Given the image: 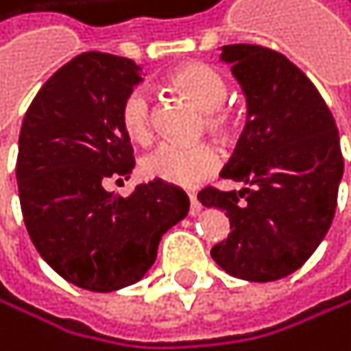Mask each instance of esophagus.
<instances>
[{"instance_id": "34e87169", "label": "esophagus", "mask_w": 351, "mask_h": 351, "mask_svg": "<svg viewBox=\"0 0 351 351\" xmlns=\"http://www.w3.org/2000/svg\"><path fill=\"white\" fill-rule=\"evenodd\" d=\"M200 202H198V198L194 196V194H190V215H198L200 213Z\"/></svg>"}]
</instances>
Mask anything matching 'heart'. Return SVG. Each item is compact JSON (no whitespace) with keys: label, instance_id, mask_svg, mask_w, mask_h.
I'll use <instances>...</instances> for the list:
<instances>
[{"label":"heart","instance_id":"obj_1","mask_svg":"<svg viewBox=\"0 0 351 351\" xmlns=\"http://www.w3.org/2000/svg\"><path fill=\"white\" fill-rule=\"evenodd\" d=\"M168 86L177 95L187 99L202 114V125L215 138H230L235 129V121L222 105L226 101L224 80L213 69L205 64H187L172 73ZM121 123L127 136L146 144L153 136V112L151 101L144 90H131L125 97L121 108ZM220 168V155L211 144H159L144 155L142 172L149 179L177 185V187H194L209 179Z\"/></svg>","mask_w":351,"mask_h":351}]
</instances>
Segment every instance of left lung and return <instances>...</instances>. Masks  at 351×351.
I'll use <instances>...</instances> for the list:
<instances>
[{"instance_id": "left-lung-1", "label": "left lung", "mask_w": 351, "mask_h": 351, "mask_svg": "<svg viewBox=\"0 0 351 351\" xmlns=\"http://www.w3.org/2000/svg\"><path fill=\"white\" fill-rule=\"evenodd\" d=\"M220 62L230 66L248 105V123L222 177L246 187L198 194L230 222L211 256L235 278L278 280L306 263L332 224L343 179L337 123L317 88L282 53L224 45Z\"/></svg>"}]
</instances>
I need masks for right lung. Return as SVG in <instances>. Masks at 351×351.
Instances as JSON below:
<instances>
[{"label":"right lung","mask_w":351,"mask_h":351,"mask_svg":"<svg viewBox=\"0 0 351 351\" xmlns=\"http://www.w3.org/2000/svg\"><path fill=\"white\" fill-rule=\"evenodd\" d=\"M140 82L129 58L82 53L49 77L21 125L16 183L29 239L62 278L97 293L144 278L161 235L190 211L181 187L161 181L127 198L105 190L136 166L121 108Z\"/></svg>","instance_id":"1"}]
</instances>
